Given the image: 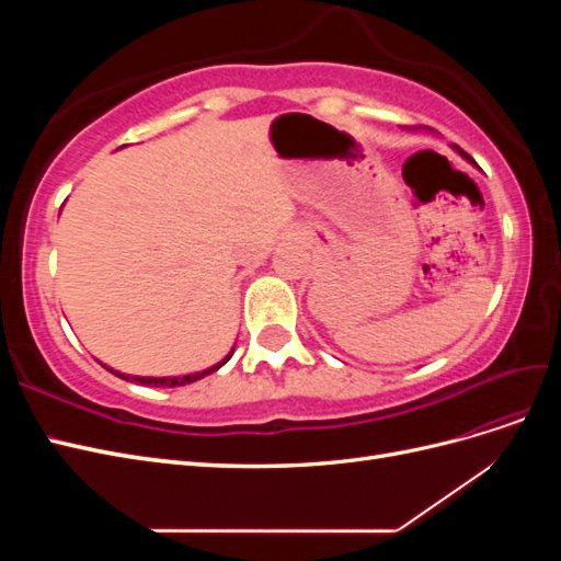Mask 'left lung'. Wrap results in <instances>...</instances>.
<instances>
[{"label":"left lung","mask_w":561,"mask_h":561,"mask_svg":"<svg viewBox=\"0 0 561 561\" xmlns=\"http://www.w3.org/2000/svg\"><path fill=\"white\" fill-rule=\"evenodd\" d=\"M461 154H463V151H461ZM463 157H466V159H468V161H472V159H470V157H468V154H463ZM472 163H474V161H472Z\"/></svg>","instance_id":"8db88e82"}]
</instances>
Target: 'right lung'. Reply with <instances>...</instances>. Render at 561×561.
I'll return each instance as SVG.
<instances>
[{
    "label": "right lung",
    "mask_w": 561,
    "mask_h": 561,
    "mask_svg": "<svg viewBox=\"0 0 561 561\" xmlns=\"http://www.w3.org/2000/svg\"><path fill=\"white\" fill-rule=\"evenodd\" d=\"M233 355V351L227 355L225 360H219L217 365H213V367H208V369H203V371H194V375H184V377H130V375H122V371H114V369H110L112 375H116L118 379H126V381H138V383H142V386H154V388H159V386H163V388H175V386H184V383H194V381H198V379H203V377H208V375H213V371H217L219 367H222L229 358Z\"/></svg>",
    "instance_id": "add662e5"
}]
</instances>
